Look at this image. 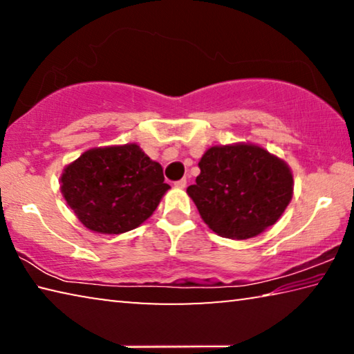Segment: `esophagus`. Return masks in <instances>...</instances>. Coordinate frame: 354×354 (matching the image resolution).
Wrapping results in <instances>:
<instances>
[{"label": "esophagus", "instance_id": "obj_1", "mask_svg": "<svg viewBox=\"0 0 354 354\" xmlns=\"http://www.w3.org/2000/svg\"><path fill=\"white\" fill-rule=\"evenodd\" d=\"M175 185H176V187H178V189H184V187H185V185H187V179H185V178H183V179H179V181H176V183H175Z\"/></svg>", "mask_w": 354, "mask_h": 354}]
</instances>
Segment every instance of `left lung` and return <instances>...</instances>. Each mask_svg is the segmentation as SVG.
I'll return each mask as SVG.
<instances>
[{
	"instance_id": "1",
	"label": "left lung",
	"mask_w": 354,
	"mask_h": 354,
	"mask_svg": "<svg viewBox=\"0 0 354 354\" xmlns=\"http://www.w3.org/2000/svg\"><path fill=\"white\" fill-rule=\"evenodd\" d=\"M187 194L205 223L226 239H250L274 225L293 194L284 160L251 143L212 147Z\"/></svg>"
}]
</instances>
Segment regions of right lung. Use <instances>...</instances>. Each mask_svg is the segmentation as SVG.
<instances>
[{"label":"right lung","instance_id":"obj_1","mask_svg":"<svg viewBox=\"0 0 354 354\" xmlns=\"http://www.w3.org/2000/svg\"><path fill=\"white\" fill-rule=\"evenodd\" d=\"M170 185L160 164L136 143L92 148L64 169L61 190L81 223L122 234L151 217Z\"/></svg>","mask_w":354,"mask_h":354}]
</instances>
